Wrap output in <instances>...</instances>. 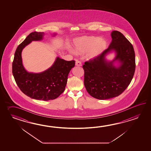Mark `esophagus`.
<instances>
[{
  "label": "esophagus",
  "instance_id": "obj_1",
  "mask_svg": "<svg viewBox=\"0 0 151 151\" xmlns=\"http://www.w3.org/2000/svg\"><path fill=\"white\" fill-rule=\"evenodd\" d=\"M76 66H82V64H81V63L80 61L77 60V61H76Z\"/></svg>",
  "mask_w": 151,
  "mask_h": 151
}]
</instances>
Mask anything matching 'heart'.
<instances>
[{
    "label": "heart",
    "instance_id": "heart-1",
    "mask_svg": "<svg viewBox=\"0 0 151 151\" xmlns=\"http://www.w3.org/2000/svg\"><path fill=\"white\" fill-rule=\"evenodd\" d=\"M107 42L105 39L96 36H83L77 38L74 42V52L78 55L86 53L88 59L99 57L106 50ZM74 52L70 50L72 53Z\"/></svg>",
    "mask_w": 151,
    "mask_h": 151
}]
</instances>
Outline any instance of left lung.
Listing matches in <instances>:
<instances>
[{
  "instance_id": "obj_1",
  "label": "left lung",
  "mask_w": 151,
  "mask_h": 151,
  "mask_svg": "<svg viewBox=\"0 0 151 151\" xmlns=\"http://www.w3.org/2000/svg\"><path fill=\"white\" fill-rule=\"evenodd\" d=\"M111 37L109 48L83 66L85 88L91 96L98 99H109L121 94L134 74L135 57L131 43L118 31L111 32ZM112 51L115 52L116 57L109 61L106 57ZM114 62L117 63V65Z\"/></svg>"
}]
</instances>
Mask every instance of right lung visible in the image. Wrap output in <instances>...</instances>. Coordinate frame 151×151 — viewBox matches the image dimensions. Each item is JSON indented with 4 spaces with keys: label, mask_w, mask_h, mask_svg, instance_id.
Returning a JSON list of instances; mask_svg holds the SVG:
<instances>
[{
    "label": "right lung",
    "mask_w": 151,
    "mask_h": 151,
    "mask_svg": "<svg viewBox=\"0 0 151 151\" xmlns=\"http://www.w3.org/2000/svg\"><path fill=\"white\" fill-rule=\"evenodd\" d=\"M56 35L53 33V36ZM44 35V32H32L18 46L12 63V73L18 86L27 96L48 101L56 99L63 93L75 61H66L57 57L53 64L45 71L36 73L26 71L22 58L23 49L32 41H41Z\"/></svg>",
    "instance_id": "1"
}]
</instances>
